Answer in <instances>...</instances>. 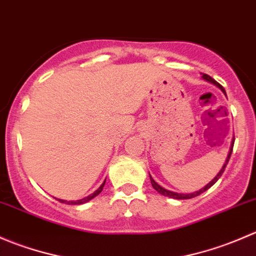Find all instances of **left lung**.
<instances>
[{
	"mask_svg": "<svg viewBox=\"0 0 256 256\" xmlns=\"http://www.w3.org/2000/svg\"><path fill=\"white\" fill-rule=\"evenodd\" d=\"M202 78L204 79V80H207V82H212V84H214V85H216V86H218L219 89H220L222 92H223L224 94H226V90L223 89V86H222V85L219 84V82H216V80H214L213 78H210V76H209L208 74H203V76H202ZM233 146H234V138H233V141H232V146H230V150H229L228 157H226V162H224L223 167H222V170H220V171H219V174H216V176L214 177L213 180H212L210 182H209L207 186H204V187H203L202 190H197V192H193V193H187V194H184V193H176V192H171V190H166V188L161 187V186H160L158 183H156V180H154V178L151 177V174H150V180H151V184H152V187H154V190H156L157 192L160 193V194H162V196H166V197H170V198H174V200H190V198H194V197H197V196H200V193L206 192V190H207L208 188H210L212 186H213L214 183H216V180H218L219 178H220L222 174H223L224 170H226V164H228V162H229V158H230V156H232V151H233Z\"/></svg>",
	"mask_w": 256,
	"mask_h": 256,
	"instance_id": "1",
	"label": "left lung"
}]
</instances>
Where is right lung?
Instances as JSON below:
<instances>
[{
  "mask_svg": "<svg viewBox=\"0 0 256 256\" xmlns=\"http://www.w3.org/2000/svg\"><path fill=\"white\" fill-rule=\"evenodd\" d=\"M105 180H104V183H102V184L100 186V187L98 188V190H95L94 193H92V194L88 196V197L82 198V200H70V202H66V200H59V202H62V203H68V204H82V203L89 202L90 200H92V198H94V197H96V196L99 194L100 192H102V187H104V184H105Z\"/></svg>",
  "mask_w": 256,
  "mask_h": 256,
  "instance_id": "right-lung-1",
  "label": "right lung"
}]
</instances>
